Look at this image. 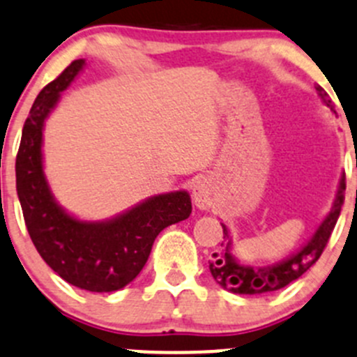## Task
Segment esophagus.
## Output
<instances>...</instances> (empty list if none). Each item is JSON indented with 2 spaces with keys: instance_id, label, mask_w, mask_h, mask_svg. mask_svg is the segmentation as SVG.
I'll return each mask as SVG.
<instances>
[{
  "instance_id": "34e87169",
  "label": "esophagus",
  "mask_w": 357,
  "mask_h": 357,
  "mask_svg": "<svg viewBox=\"0 0 357 357\" xmlns=\"http://www.w3.org/2000/svg\"><path fill=\"white\" fill-rule=\"evenodd\" d=\"M193 202L199 209H209L213 206V186L207 178H199L192 186Z\"/></svg>"
}]
</instances>
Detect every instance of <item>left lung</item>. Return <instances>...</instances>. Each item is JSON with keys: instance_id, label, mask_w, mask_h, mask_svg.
<instances>
[{"instance_id": "obj_1", "label": "left lung", "mask_w": 357, "mask_h": 357, "mask_svg": "<svg viewBox=\"0 0 357 357\" xmlns=\"http://www.w3.org/2000/svg\"><path fill=\"white\" fill-rule=\"evenodd\" d=\"M317 94L321 96L326 106H331L330 96L326 94L323 86H316ZM345 174L342 176L340 186H338V193L335 197L333 207H331L330 214L324 218V221L321 223V227L317 228L316 234L312 235L307 245L303 249H300L296 255L289 256V258L282 259L281 263L272 266H255L241 265V263L235 261L234 258L228 252V244L225 245V242H228V228L221 223L223 227V238L225 242H221L223 249L220 252H214V258L209 261V271L211 275L214 278V281L221 286V288L228 289L231 293H238V295H259V293H271L282 289L284 286H288L289 282L296 281L300 275L305 274L310 266L319 259V256L323 255L324 248H326L328 241L331 237V231H333L335 225H337L338 216H340L342 206H344L345 200Z\"/></svg>"}]
</instances>
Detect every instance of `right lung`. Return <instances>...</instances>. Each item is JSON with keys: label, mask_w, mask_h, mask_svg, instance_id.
<instances>
[{"label": "right lung", "mask_w": 357, "mask_h": 357, "mask_svg": "<svg viewBox=\"0 0 357 357\" xmlns=\"http://www.w3.org/2000/svg\"><path fill=\"white\" fill-rule=\"evenodd\" d=\"M83 64V59L73 61L38 94L17 153V193L31 241L52 271L79 289L109 293L136 279L157 235L169 225L186 220L192 200L186 192L151 197L101 223L75 220L55 204L41 162L43 122Z\"/></svg>", "instance_id": "obj_1"}]
</instances>
